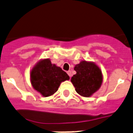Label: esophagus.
Segmentation results:
<instances>
[{
    "mask_svg": "<svg viewBox=\"0 0 133 133\" xmlns=\"http://www.w3.org/2000/svg\"><path fill=\"white\" fill-rule=\"evenodd\" d=\"M67 74L69 75V76H70V77H71L72 76V72L70 70H69V71H67Z\"/></svg>",
    "mask_w": 133,
    "mask_h": 133,
    "instance_id": "esophagus-1",
    "label": "esophagus"
}]
</instances>
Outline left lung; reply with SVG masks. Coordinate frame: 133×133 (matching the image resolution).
Listing matches in <instances>:
<instances>
[{"mask_svg":"<svg viewBox=\"0 0 133 133\" xmlns=\"http://www.w3.org/2000/svg\"><path fill=\"white\" fill-rule=\"evenodd\" d=\"M74 69L76 74L71 78V82L78 94L88 97L99 90L103 76L100 69L94 63L82 61Z\"/></svg>","mask_w":133,"mask_h":133,"instance_id":"obj_1","label":"left lung"}]
</instances>
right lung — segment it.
Masks as SVG:
<instances>
[{
  "instance_id": "1",
  "label": "right lung",
  "mask_w": 133,
  "mask_h": 133,
  "mask_svg": "<svg viewBox=\"0 0 133 133\" xmlns=\"http://www.w3.org/2000/svg\"><path fill=\"white\" fill-rule=\"evenodd\" d=\"M69 78V75L61 68L52 64L49 58L39 61L30 73L33 88L44 97L54 94L62 82Z\"/></svg>"
}]
</instances>
